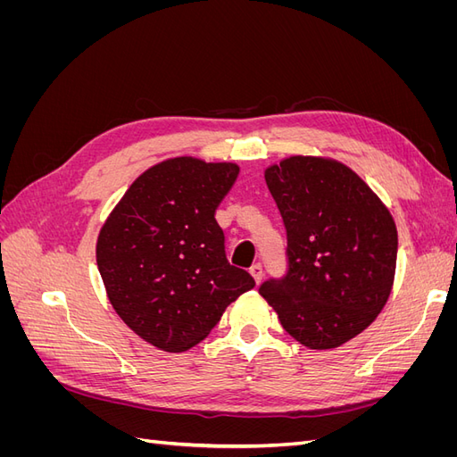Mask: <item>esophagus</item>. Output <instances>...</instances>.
<instances>
[{"instance_id":"34e87169","label":"esophagus","mask_w":457,"mask_h":457,"mask_svg":"<svg viewBox=\"0 0 457 457\" xmlns=\"http://www.w3.org/2000/svg\"><path fill=\"white\" fill-rule=\"evenodd\" d=\"M250 272H252V276L255 278V282L261 284V280H262V265H261V262H255V265L250 269Z\"/></svg>"}]
</instances>
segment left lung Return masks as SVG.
Here are the masks:
<instances>
[{"label":"left lung","mask_w":457,"mask_h":457,"mask_svg":"<svg viewBox=\"0 0 457 457\" xmlns=\"http://www.w3.org/2000/svg\"><path fill=\"white\" fill-rule=\"evenodd\" d=\"M287 232L289 269L261 297L305 347H341L364 331L391 295L398 234L379 196L349 165L289 156L265 170Z\"/></svg>","instance_id":"8db88e82"}]
</instances>
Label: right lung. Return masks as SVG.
<instances>
[{
	"instance_id": "right-lung-1",
	"label": "right lung",
	"mask_w": 457,
	"mask_h": 457,
	"mask_svg": "<svg viewBox=\"0 0 457 457\" xmlns=\"http://www.w3.org/2000/svg\"><path fill=\"white\" fill-rule=\"evenodd\" d=\"M232 162L168 158L135 179L96 238L110 305L165 353L195 347L255 280L232 267L215 210L237 181Z\"/></svg>"
}]
</instances>
